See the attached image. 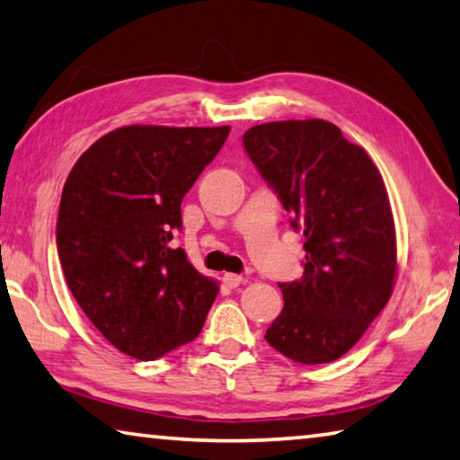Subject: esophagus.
<instances>
[{"instance_id":"34e87169","label":"esophagus","mask_w":460,"mask_h":460,"mask_svg":"<svg viewBox=\"0 0 460 460\" xmlns=\"http://www.w3.org/2000/svg\"><path fill=\"white\" fill-rule=\"evenodd\" d=\"M223 284L227 288H237L239 284H243V276H237V274H225L223 276Z\"/></svg>"}]
</instances>
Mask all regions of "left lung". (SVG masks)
<instances>
[{
    "mask_svg": "<svg viewBox=\"0 0 460 460\" xmlns=\"http://www.w3.org/2000/svg\"><path fill=\"white\" fill-rule=\"evenodd\" d=\"M243 146L305 233V274L279 284L284 308L266 341L288 359L331 363L387 305L398 274L392 205L377 166L324 119L253 126Z\"/></svg>",
    "mask_w": 460,
    "mask_h": 460,
    "instance_id": "left-lung-1",
    "label": "left lung"
}]
</instances>
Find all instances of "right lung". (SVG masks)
<instances>
[{
	"label": "right lung",
	"instance_id": "right-lung-1",
	"mask_svg": "<svg viewBox=\"0 0 460 460\" xmlns=\"http://www.w3.org/2000/svg\"><path fill=\"white\" fill-rule=\"evenodd\" d=\"M231 128L126 126L99 137L62 189L57 245L75 300L115 349L154 361L199 337L219 284L172 247L181 202Z\"/></svg>",
	"mask_w": 460,
	"mask_h": 460
}]
</instances>
